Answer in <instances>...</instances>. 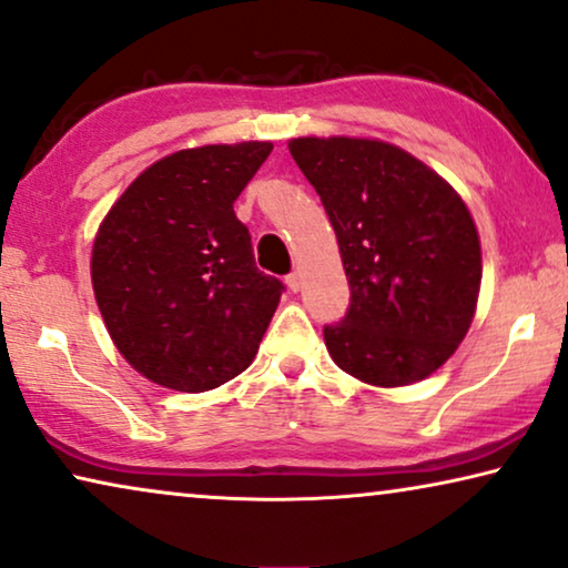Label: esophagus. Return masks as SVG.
Returning a JSON list of instances; mask_svg holds the SVG:
<instances>
[{"label": "esophagus", "instance_id": "esophagus-1", "mask_svg": "<svg viewBox=\"0 0 568 568\" xmlns=\"http://www.w3.org/2000/svg\"><path fill=\"white\" fill-rule=\"evenodd\" d=\"M285 285H287V287H291V291H293V293H298V291H301V285H303V283H301V275H298V273L287 275V277H285Z\"/></svg>", "mask_w": 568, "mask_h": 568}]
</instances>
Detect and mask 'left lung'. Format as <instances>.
Listing matches in <instances>:
<instances>
[{
  "mask_svg": "<svg viewBox=\"0 0 568 568\" xmlns=\"http://www.w3.org/2000/svg\"><path fill=\"white\" fill-rule=\"evenodd\" d=\"M287 149L322 197L349 283V311L324 326L332 361L375 388L425 381L474 322L481 239L433 166L381 139L301 135Z\"/></svg>",
  "mask_w": 568,
  "mask_h": 568,
  "instance_id": "1",
  "label": "left lung"
}]
</instances>
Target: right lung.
<instances>
[{"instance_id":"1","label":"right lung","mask_w":568,"mask_h":568,"mask_svg":"<svg viewBox=\"0 0 568 568\" xmlns=\"http://www.w3.org/2000/svg\"><path fill=\"white\" fill-rule=\"evenodd\" d=\"M270 141L180 149L146 166L102 219L90 275L105 329L156 386L201 394L252 365L283 283L254 267L234 201Z\"/></svg>"}]
</instances>
